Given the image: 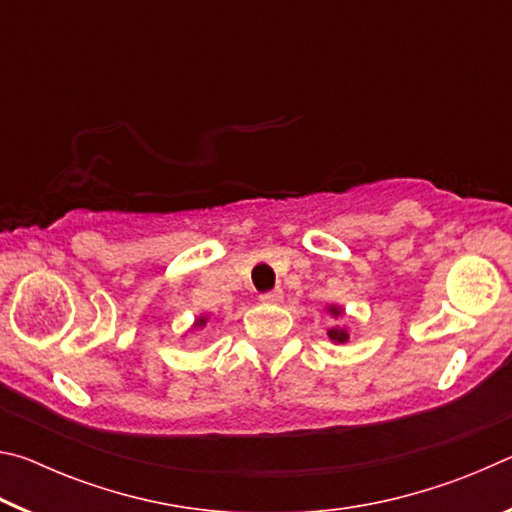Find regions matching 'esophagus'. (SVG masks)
Segmentation results:
<instances>
[{"label": "esophagus", "mask_w": 512, "mask_h": 512, "mask_svg": "<svg viewBox=\"0 0 512 512\" xmlns=\"http://www.w3.org/2000/svg\"><path fill=\"white\" fill-rule=\"evenodd\" d=\"M282 298H284V293L280 289L268 291V293H262V296H259V300H262L264 305H280Z\"/></svg>", "instance_id": "obj_1"}]
</instances>
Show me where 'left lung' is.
Returning <instances> with one entry per match:
<instances>
[{
	"mask_svg": "<svg viewBox=\"0 0 512 512\" xmlns=\"http://www.w3.org/2000/svg\"><path fill=\"white\" fill-rule=\"evenodd\" d=\"M329 314H332V316H341L343 311H341L339 307H329ZM327 336H329V339H332L334 343H345V341L350 339L348 332H345L343 327H332V329H329V332H327Z\"/></svg>",
	"mask_w": 512,
	"mask_h": 512,
	"instance_id": "left-lung-1",
	"label": "left lung"
}]
</instances>
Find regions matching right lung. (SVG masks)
<instances>
[{
	"mask_svg": "<svg viewBox=\"0 0 512 512\" xmlns=\"http://www.w3.org/2000/svg\"><path fill=\"white\" fill-rule=\"evenodd\" d=\"M205 320H207L205 316H201V318H198V320H196V327H203V325H205Z\"/></svg>",
	"mask_w": 512,
	"mask_h": 512,
	"instance_id": "obj_1",
	"label": "right lung"
}]
</instances>
